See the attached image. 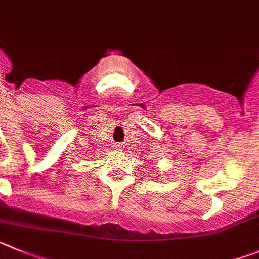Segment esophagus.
<instances>
[{
    "label": "esophagus",
    "instance_id": "1",
    "mask_svg": "<svg viewBox=\"0 0 259 259\" xmlns=\"http://www.w3.org/2000/svg\"><path fill=\"white\" fill-rule=\"evenodd\" d=\"M113 147H115V148H116V149H118V151H120V149H121V148H122V146H121V144H120V143H116V144H115V146H113Z\"/></svg>",
    "mask_w": 259,
    "mask_h": 259
}]
</instances>
